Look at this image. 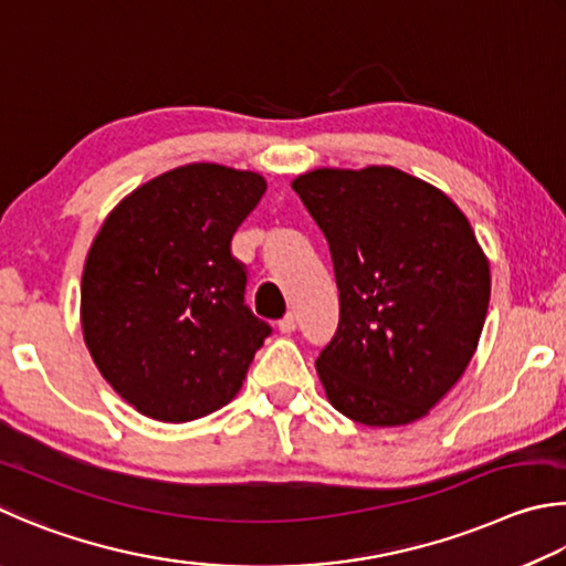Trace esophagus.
<instances>
[{"instance_id": "obj_1", "label": "esophagus", "mask_w": 566, "mask_h": 566, "mask_svg": "<svg viewBox=\"0 0 566 566\" xmlns=\"http://www.w3.org/2000/svg\"><path fill=\"white\" fill-rule=\"evenodd\" d=\"M295 325H298V318H295L293 313H285L281 321H277V331L281 333H285V335H291L293 331H295Z\"/></svg>"}]
</instances>
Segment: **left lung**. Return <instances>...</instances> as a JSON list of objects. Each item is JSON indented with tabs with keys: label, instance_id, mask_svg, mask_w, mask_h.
I'll return each instance as SVG.
<instances>
[{
	"label": "left lung",
	"instance_id": "left-lung-1",
	"mask_svg": "<svg viewBox=\"0 0 566 566\" xmlns=\"http://www.w3.org/2000/svg\"><path fill=\"white\" fill-rule=\"evenodd\" d=\"M331 245L340 321L318 368L333 408L370 428L420 420L462 378L490 305V263L440 188L392 166L293 181Z\"/></svg>",
	"mask_w": 566,
	"mask_h": 566
}]
</instances>
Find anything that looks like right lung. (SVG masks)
I'll list each match as a JSON object with an SVG mask.
<instances>
[{
	"label": "right lung",
	"mask_w": 566,
	"mask_h": 566,
	"mask_svg": "<svg viewBox=\"0 0 566 566\" xmlns=\"http://www.w3.org/2000/svg\"><path fill=\"white\" fill-rule=\"evenodd\" d=\"M265 178L188 164L128 193L106 216L82 275V331L104 380L161 422L233 400L271 325L245 305L231 241Z\"/></svg>",
	"instance_id": "1"
}]
</instances>
